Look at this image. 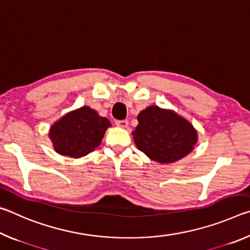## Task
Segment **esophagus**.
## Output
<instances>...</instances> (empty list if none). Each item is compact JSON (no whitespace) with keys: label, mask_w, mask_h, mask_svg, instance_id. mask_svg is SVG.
Wrapping results in <instances>:
<instances>
[{"label":"esophagus","mask_w":250,"mask_h":250,"mask_svg":"<svg viewBox=\"0 0 250 250\" xmlns=\"http://www.w3.org/2000/svg\"><path fill=\"white\" fill-rule=\"evenodd\" d=\"M116 125L118 126H121V128H126L129 125V122H128V120H117Z\"/></svg>","instance_id":"34e87169"}]
</instances>
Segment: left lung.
Returning <instances> with one entry per match:
<instances>
[{
    "label": "left lung",
    "instance_id": "obj_1",
    "mask_svg": "<svg viewBox=\"0 0 250 250\" xmlns=\"http://www.w3.org/2000/svg\"><path fill=\"white\" fill-rule=\"evenodd\" d=\"M132 132L137 147L151 160L172 163L188 155L197 141L193 125L173 111L156 105L143 110Z\"/></svg>",
    "mask_w": 250,
    "mask_h": 250
}]
</instances>
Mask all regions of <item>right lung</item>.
Returning a JSON list of instances; mask_svg holds the SVG:
<instances>
[{"mask_svg":"<svg viewBox=\"0 0 250 250\" xmlns=\"http://www.w3.org/2000/svg\"><path fill=\"white\" fill-rule=\"evenodd\" d=\"M110 125L107 118L100 117L89 107H83L67 113L52 125L49 137L59 154L80 158L100 145Z\"/></svg>","mask_w":250,"mask_h":250,"instance_id":"right-lung-1","label":"right lung"}]
</instances>
